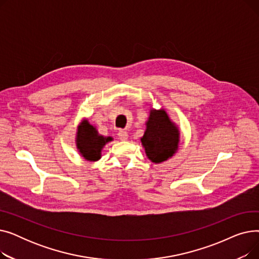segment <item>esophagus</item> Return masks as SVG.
Here are the masks:
<instances>
[{
    "label": "esophagus",
    "mask_w": 259,
    "mask_h": 259,
    "mask_svg": "<svg viewBox=\"0 0 259 259\" xmlns=\"http://www.w3.org/2000/svg\"><path fill=\"white\" fill-rule=\"evenodd\" d=\"M117 135H118V138H119L121 141H127V140H128V133H127V131H125V130H118Z\"/></svg>",
    "instance_id": "1"
}]
</instances>
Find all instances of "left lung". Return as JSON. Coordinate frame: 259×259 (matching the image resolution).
<instances>
[{
    "mask_svg": "<svg viewBox=\"0 0 259 259\" xmlns=\"http://www.w3.org/2000/svg\"><path fill=\"white\" fill-rule=\"evenodd\" d=\"M141 141L148 158L158 164L167 160L178 150L180 133L165 110H151Z\"/></svg>",
    "mask_w": 259,
    "mask_h": 259,
    "instance_id": "obj_1",
    "label": "left lung"
}]
</instances>
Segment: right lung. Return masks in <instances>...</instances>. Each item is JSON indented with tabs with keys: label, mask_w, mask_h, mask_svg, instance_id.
I'll list each match as a JSON object with an SVG mask.
<instances>
[{
	"label": "right lung",
	"mask_w": 259,
	"mask_h": 259,
	"mask_svg": "<svg viewBox=\"0 0 259 259\" xmlns=\"http://www.w3.org/2000/svg\"><path fill=\"white\" fill-rule=\"evenodd\" d=\"M110 141H112V138H104L99 135L97 129L91 126L87 120H84L78 127L76 137L77 148L80 154L88 160H98L101 158L103 147Z\"/></svg>",
	"instance_id": "1"
}]
</instances>
